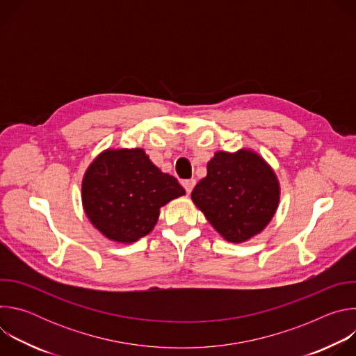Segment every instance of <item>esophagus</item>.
Returning <instances> with one entry per match:
<instances>
[{"mask_svg":"<svg viewBox=\"0 0 356 356\" xmlns=\"http://www.w3.org/2000/svg\"><path fill=\"white\" fill-rule=\"evenodd\" d=\"M194 186H195V180H194V179H190V180H184V181H183V187L186 188V193H187V194L191 193V190L194 188Z\"/></svg>","mask_w":356,"mask_h":356,"instance_id":"34e87169","label":"esophagus"}]
</instances>
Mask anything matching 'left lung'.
Segmentation results:
<instances>
[{"mask_svg":"<svg viewBox=\"0 0 356 356\" xmlns=\"http://www.w3.org/2000/svg\"><path fill=\"white\" fill-rule=\"evenodd\" d=\"M191 198L229 242L259 234L279 204V183L268 163L250 150L217 152Z\"/></svg>","mask_w":356,"mask_h":356,"instance_id":"left-lung-1","label":"left lung"}]
</instances>
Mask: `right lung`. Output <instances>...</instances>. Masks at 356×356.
<instances>
[{"instance_id": "obj_1", "label": "right lung", "mask_w": 356, "mask_h": 356, "mask_svg": "<svg viewBox=\"0 0 356 356\" xmlns=\"http://www.w3.org/2000/svg\"><path fill=\"white\" fill-rule=\"evenodd\" d=\"M186 191L143 149L107 150L87 169L81 197L87 217L107 238L135 242L154 229L159 210Z\"/></svg>"}]
</instances>
